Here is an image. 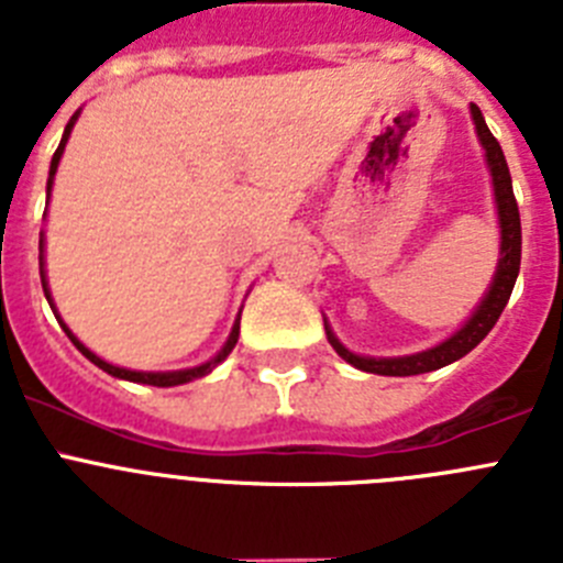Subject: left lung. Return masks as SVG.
Returning a JSON list of instances; mask_svg holds the SVG:
<instances>
[{
  "mask_svg": "<svg viewBox=\"0 0 563 563\" xmlns=\"http://www.w3.org/2000/svg\"><path fill=\"white\" fill-rule=\"evenodd\" d=\"M471 114H474L476 134H479L482 146H485L487 166H490V174H494V194H496V208H499V228H501V258L499 267H496L494 285L487 290V296L482 298V305L476 307V312L471 316L465 327L460 332L442 341L440 346L429 352H417V355L406 357H361L355 352H350L346 346H341L332 330L327 327V338L335 346L338 355L346 363L357 366L363 372H372V375H389V377H409V375H422V372H434L449 366V363L460 361L467 352L474 350L476 343L494 330V324L499 321L501 310H505L507 298L514 292L516 276H519L521 265V220H519V206H516L514 197V180H510V168H507L505 152H501L499 141H496L490 129H487L485 118H482L479 107H471Z\"/></svg>",
  "mask_w": 563,
  "mask_h": 563,
  "instance_id": "1",
  "label": "left lung"
}]
</instances>
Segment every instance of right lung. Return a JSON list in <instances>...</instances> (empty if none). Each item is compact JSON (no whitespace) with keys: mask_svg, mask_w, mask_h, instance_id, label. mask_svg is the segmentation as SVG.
I'll use <instances>...</instances> for the list:
<instances>
[{"mask_svg":"<svg viewBox=\"0 0 563 563\" xmlns=\"http://www.w3.org/2000/svg\"><path fill=\"white\" fill-rule=\"evenodd\" d=\"M76 118H78V114H73V121L67 123V129H64V137H62V143H58L56 154H53V163H49V180H47V191H49V186H53V177H56L58 161H62L64 143H67L69 132H73V123H76ZM38 247H42V242H38ZM38 265H42V256H38ZM42 287H44V296H47V301H49L47 282H44V278H42ZM49 305H53V301H49ZM62 327H64V332H67V335H69V341H73V343H76V346H78V352H81L84 357H89V361L96 363L98 369H103V372H107V375H112V377H121V380H132V383H146V386H180V383H188V380H194V377H202V375H208V372H211L213 366H217V363H220V361H225V357L231 355V350H233V346H236V338H239V321H236V324H233V330H231V338H228V343H225V346H222V352H220V355L213 357V361L202 363V366H194V369H183V372H132V369H121V366H112V363L101 361V357H98L96 352H89L87 346H84V343L78 341V338L73 335V332L67 330V324H62Z\"/></svg>","mask_w":563,"mask_h":563,"instance_id":"1","label":"right lung"}]
</instances>
